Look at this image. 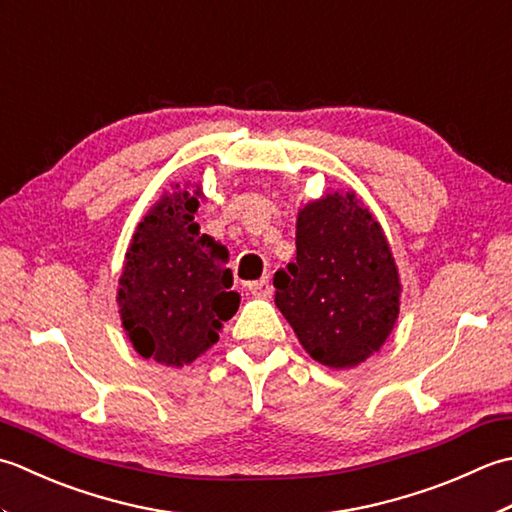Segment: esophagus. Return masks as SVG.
Here are the masks:
<instances>
[{"label": "esophagus", "instance_id": "esophagus-1", "mask_svg": "<svg viewBox=\"0 0 512 512\" xmlns=\"http://www.w3.org/2000/svg\"><path fill=\"white\" fill-rule=\"evenodd\" d=\"M247 291L256 298H269L271 296V285H269V278H260L256 283H249Z\"/></svg>", "mask_w": 512, "mask_h": 512}]
</instances>
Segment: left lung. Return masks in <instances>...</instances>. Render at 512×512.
<instances>
[{"instance_id": "left-lung-1", "label": "left lung", "mask_w": 512, "mask_h": 512, "mask_svg": "<svg viewBox=\"0 0 512 512\" xmlns=\"http://www.w3.org/2000/svg\"><path fill=\"white\" fill-rule=\"evenodd\" d=\"M276 307L316 362L351 369L371 358L400 314V274L356 192H327L298 210L296 260L274 274Z\"/></svg>"}]
</instances>
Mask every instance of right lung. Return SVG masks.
Returning a JSON list of instances; mask_svg holds the SVG:
<instances>
[{
    "label": "right lung",
    "instance_id": "1",
    "mask_svg": "<svg viewBox=\"0 0 512 512\" xmlns=\"http://www.w3.org/2000/svg\"><path fill=\"white\" fill-rule=\"evenodd\" d=\"M198 198L201 185L192 183H174L161 194L134 229L117 289L134 351L176 369L216 344L241 305L227 249L194 223Z\"/></svg>",
    "mask_w": 512,
    "mask_h": 512
}]
</instances>
